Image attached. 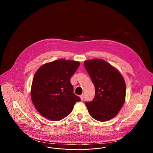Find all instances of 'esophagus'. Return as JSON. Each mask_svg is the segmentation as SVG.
<instances>
[{
    "label": "esophagus",
    "mask_w": 153,
    "mask_h": 153,
    "mask_svg": "<svg viewBox=\"0 0 153 153\" xmlns=\"http://www.w3.org/2000/svg\"><path fill=\"white\" fill-rule=\"evenodd\" d=\"M80 99L81 100H82L84 99V94H82L80 96Z\"/></svg>",
    "instance_id": "esophagus-1"
}]
</instances>
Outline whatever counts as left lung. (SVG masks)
Wrapping results in <instances>:
<instances>
[{
    "instance_id": "8db88e82",
    "label": "left lung",
    "mask_w": 153,
    "mask_h": 153,
    "mask_svg": "<svg viewBox=\"0 0 153 153\" xmlns=\"http://www.w3.org/2000/svg\"><path fill=\"white\" fill-rule=\"evenodd\" d=\"M84 66L95 88L94 99L85 105L95 120L105 122L114 118L123 105L126 84L117 69L102 59L85 61Z\"/></svg>"
}]
</instances>
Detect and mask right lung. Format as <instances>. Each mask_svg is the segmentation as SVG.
<instances>
[{"label":"right lung","instance_id":"obj_1","mask_svg":"<svg viewBox=\"0 0 153 153\" xmlns=\"http://www.w3.org/2000/svg\"><path fill=\"white\" fill-rule=\"evenodd\" d=\"M78 61L59 59L41 66L32 82L31 97L38 112L51 120H60L71 114L80 97L73 93L71 78Z\"/></svg>","mask_w":153,"mask_h":153}]
</instances>
